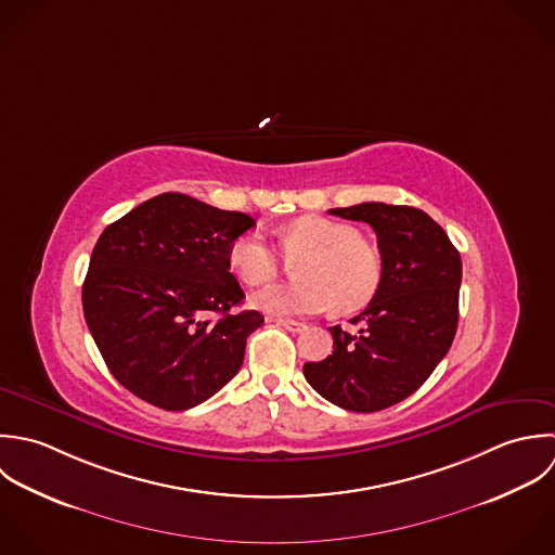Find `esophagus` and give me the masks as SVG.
<instances>
[{"mask_svg": "<svg viewBox=\"0 0 555 555\" xmlns=\"http://www.w3.org/2000/svg\"><path fill=\"white\" fill-rule=\"evenodd\" d=\"M269 323H275V325H280V327H284V330H288V332H293V334H299V332L306 330L304 323L293 321V319H269Z\"/></svg>", "mask_w": 555, "mask_h": 555, "instance_id": "obj_1", "label": "esophagus"}]
</instances>
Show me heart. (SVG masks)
Here are the masks:
<instances>
[{
  "instance_id": "1",
  "label": "heart",
  "mask_w": 555,
  "mask_h": 555,
  "mask_svg": "<svg viewBox=\"0 0 555 555\" xmlns=\"http://www.w3.org/2000/svg\"><path fill=\"white\" fill-rule=\"evenodd\" d=\"M284 258L295 267L297 282L258 291L251 304L275 317L314 314L330 304L338 312H353L374 299L383 282L380 251L362 232L327 217H301L280 230ZM284 258L260 230L241 234L230 247L234 273L249 286L275 280Z\"/></svg>"
}]
</instances>
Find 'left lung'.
Instances as JSON below:
<instances>
[{
  "label": "left lung",
  "instance_id": "1",
  "mask_svg": "<svg viewBox=\"0 0 555 555\" xmlns=\"http://www.w3.org/2000/svg\"><path fill=\"white\" fill-rule=\"evenodd\" d=\"M330 215L376 232L383 282L353 332L330 327L334 353L308 362V383L330 402L374 413L411 396L450 351L459 325L461 254L424 210L364 202Z\"/></svg>",
  "mask_w": 555,
  "mask_h": 555
}]
</instances>
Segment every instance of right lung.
Wrapping results in <instances>:
<instances>
[{"label":"right lung","instance_id":"add662e5","mask_svg":"<svg viewBox=\"0 0 555 555\" xmlns=\"http://www.w3.org/2000/svg\"><path fill=\"white\" fill-rule=\"evenodd\" d=\"M256 221L185 193H162L109 223L81 288L88 330L109 372L138 398L185 411L243 364L264 319L232 314L243 291L230 247ZM210 311L221 313L210 322Z\"/></svg>","mask_w":555,"mask_h":555}]
</instances>
